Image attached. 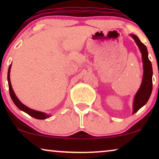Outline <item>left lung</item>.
I'll use <instances>...</instances> for the list:
<instances>
[{"mask_svg":"<svg viewBox=\"0 0 159 159\" xmlns=\"http://www.w3.org/2000/svg\"><path fill=\"white\" fill-rule=\"evenodd\" d=\"M132 38L134 39L137 45L140 48L141 53H142L143 62V82L141 86L139 89L138 93H136L134 100L133 104V113L134 114L140 108L145 105L148 101L150 96L152 93V88H153V81H152V76H153V69H152V64L151 61L149 60L148 56V50L145 45L140 40L138 36L132 34Z\"/></svg>","mask_w":159,"mask_h":159,"instance_id":"obj_1","label":"left lung"}]
</instances>
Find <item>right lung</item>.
I'll return each instance as SVG.
<instances>
[{"instance_id": "1", "label": "right lung", "mask_w": 159, "mask_h": 159, "mask_svg": "<svg viewBox=\"0 0 159 159\" xmlns=\"http://www.w3.org/2000/svg\"><path fill=\"white\" fill-rule=\"evenodd\" d=\"M10 70H11V65L9 66V68H8V88H9V93L11 95V98L13 102H14L15 105H16L17 107H18L19 109L23 111L25 113H27L34 118L38 119H45L50 117V115L45 114V113L40 112V111H34L33 109H31V108H28L27 106H26L25 105H24L23 103H21L19 100L17 98V97L15 95V93L13 90L12 87H11V81H10Z\"/></svg>"}]
</instances>
